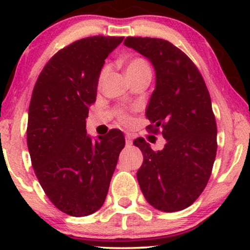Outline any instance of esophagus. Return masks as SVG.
I'll use <instances>...</instances> for the list:
<instances>
[{
	"label": "esophagus",
	"instance_id": "1",
	"mask_svg": "<svg viewBox=\"0 0 250 250\" xmlns=\"http://www.w3.org/2000/svg\"><path fill=\"white\" fill-rule=\"evenodd\" d=\"M125 143H127V146H131V143H133V139H131L130 135H125Z\"/></svg>",
	"mask_w": 250,
	"mask_h": 250
}]
</instances>
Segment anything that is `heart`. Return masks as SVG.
Masks as SVG:
<instances>
[{
    "instance_id": "1",
    "label": "heart",
    "mask_w": 250,
    "mask_h": 250,
    "mask_svg": "<svg viewBox=\"0 0 250 250\" xmlns=\"http://www.w3.org/2000/svg\"><path fill=\"white\" fill-rule=\"evenodd\" d=\"M104 73H105V69H103L100 79H102V76L104 75ZM150 73H151L150 65H149V63L146 61L145 59L136 57V59L130 60V61L125 64V75L127 76L143 75V74H148V75H150ZM121 120L125 123H127L129 121L128 116L123 115V114L121 115Z\"/></svg>"
}]
</instances>
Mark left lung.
<instances>
[{"instance_id":"left-lung-1","label":"left lung","mask_w":250,"mask_h":250,"mask_svg":"<svg viewBox=\"0 0 250 250\" xmlns=\"http://www.w3.org/2000/svg\"><path fill=\"white\" fill-rule=\"evenodd\" d=\"M153 64L155 89L146 109L150 131L162 128L166 145L154 151L142 137L134 145L143 154L137 181L154 208L173 213L193 205L207 186L216 156V122L208 89L189 57L170 42L127 37Z\"/></svg>"}]
</instances>
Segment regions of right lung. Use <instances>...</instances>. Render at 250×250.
Instances as JSON below:
<instances>
[{"label":"right lung","mask_w":250,"mask_h":250,"mask_svg":"<svg viewBox=\"0 0 250 250\" xmlns=\"http://www.w3.org/2000/svg\"><path fill=\"white\" fill-rule=\"evenodd\" d=\"M125 37L93 36L56 53L34 87L27 143L40 185L57 209L87 216L104 203L125 136L93 140L85 129L104 60Z\"/></svg>","instance_id":"add662e5"}]
</instances>
